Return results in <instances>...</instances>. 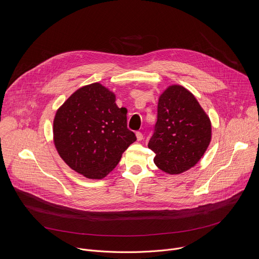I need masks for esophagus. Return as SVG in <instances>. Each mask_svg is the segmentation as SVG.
Wrapping results in <instances>:
<instances>
[{
  "mask_svg": "<svg viewBox=\"0 0 259 259\" xmlns=\"http://www.w3.org/2000/svg\"><path fill=\"white\" fill-rule=\"evenodd\" d=\"M136 138H137V140L138 141H140V140H142L143 139V134L141 133V132H136Z\"/></svg>",
  "mask_w": 259,
  "mask_h": 259,
  "instance_id": "obj_1",
  "label": "esophagus"
}]
</instances>
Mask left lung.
Listing matches in <instances>:
<instances>
[{
    "mask_svg": "<svg viewBox=\"0 0 259 259\" xmlns=\"http://www.w3.org/2000/svg\"><path fill=\"white\" fill-rule=\"evenodd\" d=\"M210 140L211 122L196 97L182 86H169L159 98L149 141L155 164L166 173H182L200 161Z\"/></svg>",
    "mask_w": 259,
    "mask_h": 259,
    "instance_id": "obj_1",
    "label": "left lung"
}]
</instances>
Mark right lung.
I'll list each match as a JSON object with an SVG mask.
<instances>
[{
    "mask_svg": "<svg viewBox=\"0 0 259 259\" xmlns=\"http://www.w3.org/2000/svg\"><path fill=\"white\" fill-rule=\"evenodd\" d=\"M99 83L84 86L59 107L53 122L56 150L76 172L91 179L105 177L136 140L127 127V109Z\"/></svg>",
    "mask_w": 259,
    "mask_h": 259,
    "instance_id": "right-lung-1",
    "label": "right lung"
}]
</instances>
